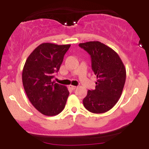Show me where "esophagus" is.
<instances>
[{"mask_svg":"<svg viewBox=\"0 0 149 149\" xmlns=\"http://www.w3.org/2000/svg\"><path fill=\"white\" fill-rule=\"evenodd\" d=\"M76 88L77 87L76 86H74V85H69V88L71 89V90H75V89H76Z\"/></svg>","mask_w":149,"mask_h":149,"instance_id":"obj_1","label":"esophagus"}]
</instances>
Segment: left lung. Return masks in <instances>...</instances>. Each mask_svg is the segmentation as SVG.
<instances>
[{
    "label": "left lung",
    "instance_id": "8db88e82",
    "mask_svg": "<svg viewBox=\"0 0 149 149\" xmlns=\"http://www.w3.org/2000/svg\"><path fill=\"white\" fill-rule=\"evenodd\" d=\"M91 57L92 69L97 76L95 90H88L83 99L87 110L102 113L111 109L122 95L126 79V70L118 54L99 41L80 43Z\"/></svg>",
    "mask_w": 149,
    "mask_h": 149
}]
</instances>
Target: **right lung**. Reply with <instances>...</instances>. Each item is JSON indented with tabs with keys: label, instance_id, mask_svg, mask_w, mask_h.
<instances>
[{
	"label": "right lung",
	"instance_id": "obj_1",
	"mask_svg": "<svg viewBox=\"0 0 149 149\" xmlns=\"http://www.w3.org/2000/svg\"><path fill=\"white\" fill-rule=\"evenodd\" d=\"M71 45L42 43L27 58L22 83L29 100L42 114L53 116L63 111L69 92L52 79L59 71L64 56Z\"/></svg>",
	"mask_w": 149,
	"mask_h": 149
}]
</instances>
